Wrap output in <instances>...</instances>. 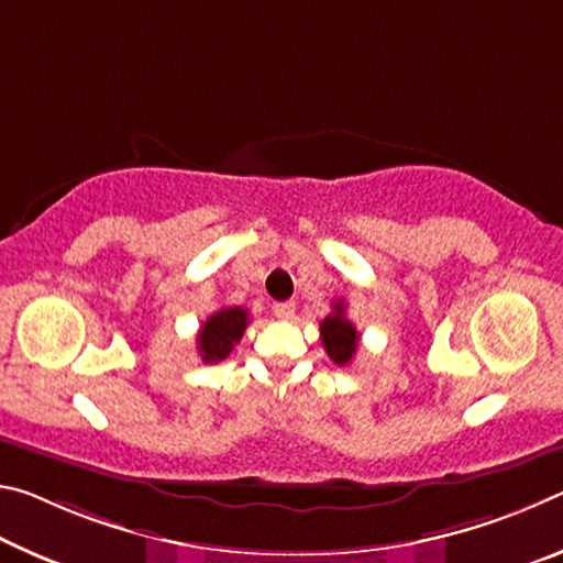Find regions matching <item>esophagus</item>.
<instances>
[{
  "instance_id": "obj_1",
  "label": "esophagus",
  "mask_w": 563,
  "mask_h": 563,
  "mask_svg": "<svg viewBox=\"0 0 563 563\" xmlns=\"http://www.w3.org/2000/svg\"><path fill=\"white\" fill-rule=\"evenodd\" d=\"M294 311H297V303H294V301L274 303V317L282 319V321H289L294 317Z\"/></svg>"
}]
</instances>
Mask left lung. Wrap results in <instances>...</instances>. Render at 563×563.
<instances>
[{"instance_id": "left-lung-1", "label": "left lung", "mask_w": 563, "mask_h": 563, "mask_svg": "<svg viewBox=\"0 0 563 563\" xmlns=\"http://www.w3.org/2000/svg\"><path fill=\"white\" fill-rule=\"evenodd\" d=\"M321 344H324L329 358L339 366H346L356 354L358 334L352 321L344 317V301L334 303V314L321 321Z\"/></svg>"}]
</instances>
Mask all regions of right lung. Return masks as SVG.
I'll return each mask as SVG.
<instances>
[{
    "label": "right lung",
    "instance_id": "1",
    "mask_svg": "<svg viewBox=\"0 0 563 563\" xmlns=\"http://www.w3.org/2000/svg\"><path fill=\"white\" fill-rule=\"evenodd\" d=\"M249 324V311L242 307H224L211 314L199 329L197 346L201 362L214 364L232 354L234 344L242 339Z\"/></svg>",
    "mask_w": 563,
    "mask_h": 563
}]
</instances>
